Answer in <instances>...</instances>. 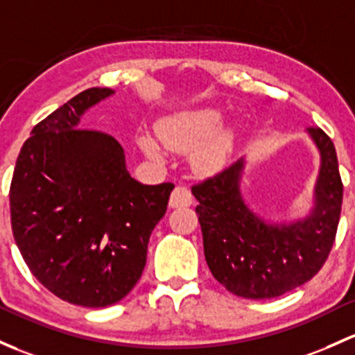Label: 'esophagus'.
<instances>
[{
  "mask_svg": "<svg viewBox=\"0 0 355 355\" xmlns=\"http://www.w3.org/2000/svg\"><path fill=\"white\" fill-rule=\"evenodd\" d=\"M190 204H192L190 190L187 187H182V185L175 187L170 196V207H187Z\"/></svg>",
  "mask_w": 355,
  "mask_h": 355,
  "instance_id": "esophagus-1",
  "label": "esophagus"
}]
</instances>
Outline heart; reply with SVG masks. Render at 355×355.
<instances>
[{
    "instance_id": "obj_1",
    "label": "heart",
    "mask_w": 355,
    "mask_h": 355,
    "mask_svg": "<svg viewBox=\"0 0 355 355\" xmlns=\"http://www.w3.org/2000/svg\"><path fill=\"white\" fill-rule=\"evenodd\" d=\"M221 112L211 107L196 110L178 112L163 119L156 125V136L163 146L177 153L192 152V166L199 173H214L225 165L231 146H233V129L219 125ZM141 148L153 158H159L158 143L153 137L143 136Z\"/></svg>"
}]
</instances>
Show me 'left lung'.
I'll return each instance as SVG.
<instances>
[{"mask_svg": "<svg viewBox=\"0 0 355 355\" xmlns=\"http://www.w3.org/2000/svg\"><path fill=\"white\" fill-rule=\"evenodd\" d=\"M322 158L315 206L303 219L267 223L245 204L238 159L193 185L204 255L216 281L246 300H270L303 286L328 259L342 211V185L335 146L320 128H308Z\"/></svg>", "mask_w": 355, "mask_h": 355, "instance_id": "1", "label": "left lung"}]
</instances>
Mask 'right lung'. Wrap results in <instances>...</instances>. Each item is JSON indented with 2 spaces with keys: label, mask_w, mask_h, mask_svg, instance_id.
Instances as JSON below:
<instances>
[{
  "label": "right lung",
  "mask_w": 355,
  "mask_h": 355,
  "mask_svg": "<svg viewBox=\"0 0 355 355\" xmlns=\"http://www.w3.org/2000/svg\"><path fill=\"white\" fill-rule=\"evenodd\" d=\"M110 95L88 88L39 122L10 187L11 230L30 272L62 301L87 308L117 303L137 284L175 187L139 184L119 141L80 129L81 115Z\"/></svg>",
  "instance_id": "add662e5"
}]
</instances>
